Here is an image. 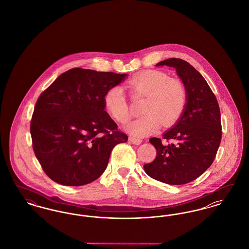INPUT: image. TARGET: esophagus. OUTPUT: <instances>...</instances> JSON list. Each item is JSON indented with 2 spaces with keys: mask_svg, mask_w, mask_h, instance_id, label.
Instances as JSON below:
<instances>
[{
  "mask_svg": "<svg viewBox=\"0 0 249 249\" xmlns=\"http://www.w3.org/2000/svg\"><path fill=\"white\" fill-rule=\"evenodd\" d=\"M129 140H130V142H132L133 144H137V145L142 142L141 139H138V138H135V137H130Z\"/></svg>",
  "mask_w": 249,
  "mask_h": 249,
  "instance_id": "obj_1",
  "label": "esophagus"
}]
</instances>
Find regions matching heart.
<instances>
[{"label": "heart", "mask_w": 249, "mask_h": 249, "mask_svg": "<svg viewBox=\"0 0 249 249\" xmlns=\"http://www.w3.org/2000/svg\"><path fill=\"white\" fill-rule=\"evenodd\" d=\"M125 88L134 98L145 97L144 115L130 122L127 130L130 134L143 137L156 132L163 124L171 127L183 115L188 103V89L185 83L170 77L165 71L145 70L133 75ZM104 107L110 118L126 123L130 117V105L120 87L107 89L103 99Z\"/></svg>", "instance_id": "heart-1"}]
</instances>
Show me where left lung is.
Masks as SVG:
<instances>
[{
    "label": "left lung",
    "instance_id": "left-lung-1",
    "mask_svg": "<svg viewBox=\"0 0 249 249\" xmlns=\"http://www.w3.org/2000/svg\"><path fill=\"white\" fill-rule=\"evenodd\" d=\"M175 67L188 89L187 107L178 123L160 138L149 140L157 150L156 159L143 165L155 180L169 185L190 183L213 163L222 136L217 100L201 73L184 59L171 58L156 66Z\"/></svg>",
    "mask_w": 249,
    "mask_h": 249
}]
</instances>
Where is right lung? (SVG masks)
Masks as SVG:
<instances>
[{
    "label": "right lung",
    "instance_id": "1",
    "mask_svg": "<svg viewBox=\"0 0 249 249\" xmlns=\"http://www.w3.org/2000/svg\"><path fill=\"white\" fill-rule=\"evenodd\" d=\"M126 73L72 68L39 96L31 120L33 148L44 172L63 186L100 178L112 149L128 136L105 111L104 96Z\"/></svg>",
    "mask_w": 249,
    "mask_h": 249
}]
</instances>
